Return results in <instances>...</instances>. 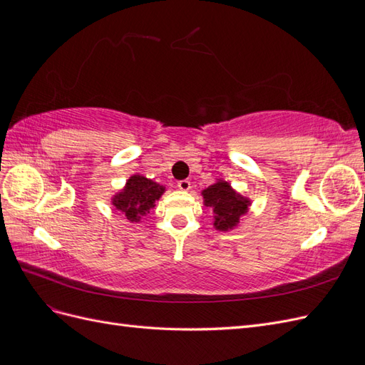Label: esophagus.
Returning a JSON list of instances; mask_svg holds the SVG:
<instances>
[{
    "instance_id": "esophagus-1",
    "label": "esophagus",
    "mask_w": 365,
    "mask_h": 365,
    "mask_svg": "<svg viewBox=\"0 0 365 365\" xmlns=\"http://www.w3.org/2000/svg\"><path fill=\"white\" fill-rule=\"evenodd\" d=\"M190 187H192V182H190L189 180H181V181H178V189H180V190L187 192V190H190Z\"/></svg>"
}]
</instances>
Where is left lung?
<instances>
[{"label": "left lung", "instance_id": "8db88e82", "mask_svg": "<svg viewBox=\"0 0 365 365\" xmlns=\"http://www.w3.org/2000/svg\"><path fill=\"white\" fill-rule=\"evenodd\" d=\"M205 205L213 207L216 213L215 225L217 230H228L239 222V217L247 212L248 201L239 196L227 182H216L202 192Z\"/></svg>", "mask_w": 365, "mask_h": 365}]
</instances>
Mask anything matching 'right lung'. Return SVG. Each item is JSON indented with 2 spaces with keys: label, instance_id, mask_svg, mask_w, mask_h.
<instances>
[{
  "label": "right lung",
  "instance_id": "right-lung-1",
  "mask_svg": "<svg viewBox=\"0 0 365 365\" xmlns=\"http://www.w3.org/2000/svg\"><path fill=\"white\" fill-rule=\"evenodd\" d=\"M163 192L164 189L157 182L135 175L126 182V189L114 197V205L130 222H137L153 207Z\"/></svg>",
  "mask_w": 365,
  "mask_h": 365
}]
</instances>
